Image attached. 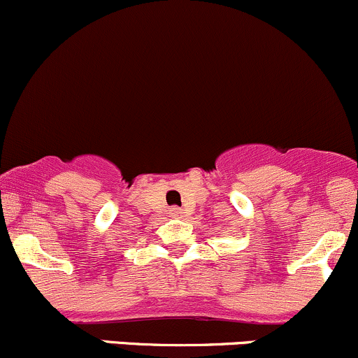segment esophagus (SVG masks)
Instances as JSON below:
<instances>
[{
    "label": "esophagus",
    "instance_id": "1",
    "mask_svg": "<svg viewBox=\"0 0 358 358\" xmlns=\"http://www.w3.org/2000/svg\"><path fill=\"white\" fill-rule=\"evenodd\" d=\"M169 214H171L173 217H182V216H183V209H180V208H171V209H169Z\"/></svg>",
    "mask_w": 358,
    "mask_h": 358
}]
</instances>
